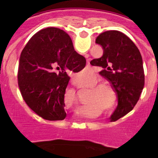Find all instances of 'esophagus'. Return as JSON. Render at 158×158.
I'll return each instance as SVG.
<instances>
[{
	"instance_id": "esophagus-1",
	"label": "esophagus",
	"mask_w": 158,
	"mask_h": 158,
	"mask_svg": "<svg viewBox=\"0 0 158 158\" xmlns=\"http://www.w3.org/2000/svg\"><path fill=\"white\" fill-rule=\"evenodd\" d=\"M88 64H89V61H88Z\"/></svg>"
}]
</instances>
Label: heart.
I'll return each mask as SVG.
<instances>
[{"label":"heart","mask_w":158,"mask_h":158,"mask_svg":"<svg viewBox=\"0 0 158 158\" xmlns=\"http://www.w3.org/2000/svg\"><path fill=\"white\" fill-rule=\"evenodd\" d=\"M99 82L97 79H94L92 81V85ZM92 89L94 90V97L99 99L103 103H110L114 99V105L117 102V94L115 90L110 84L106 82H102L93 86ZM113 98H112V97Z\"/></svg>","instance_id":"b5f03b06"}]
</instances>
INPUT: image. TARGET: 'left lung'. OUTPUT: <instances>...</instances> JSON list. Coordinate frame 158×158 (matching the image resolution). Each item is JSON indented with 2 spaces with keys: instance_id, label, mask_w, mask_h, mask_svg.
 <instances>
[{
  "instance_id": "8db88e82",
  "label": "left lung",
  "mask_w": 158,
  "mask_h": 158,
  "mask_svg": "<svg viewBox=\"0 0 158 158\" xmlns=\"http://www.w3.org/2000/svg\"><path fill=\"white\" fill-rule=\"evenodd\" d=\"M96 43L102 47L104 52L101 58L90 61V64L102 68L99 74L115 90L118 106L111 118L118 119L133 109L144 88L142 56L135 43L117 30L101 33Z\"/></svg>"
}]
</instances>
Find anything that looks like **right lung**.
I'll return each instance as SVG.
<instances>
[{
  "mask_svg": "<svg viewBox=\"0 0 158 158\" xmlns=\"http://www.w3.org/2000/svg\"><path fill=\"white\" fill-rule=\"evenodd\" d=\"M86 59L74 50L71 39L62 30L48 27L29 40L19 59L18 83L20 92L31 110L47 120L66 117L64 94L70 77Z\"/></svg>",
  "mask_w": 158,
  "mask_h": 158,
  "instance_id": "1",
  "label": "right lung"
}]
</instances>
